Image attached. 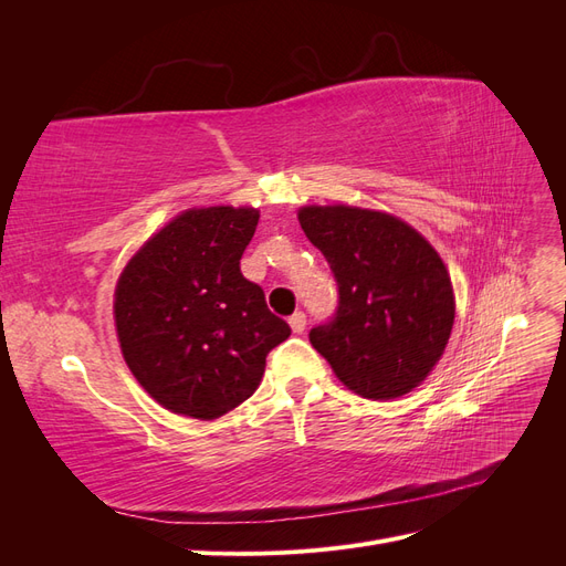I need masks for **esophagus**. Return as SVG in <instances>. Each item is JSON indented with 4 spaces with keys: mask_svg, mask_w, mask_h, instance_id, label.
<instances>
[{
    "mask_svg": "<svg viewBox=\"0 0 566 566\" xmlns=\"http://www.w3.org/2000/svg\"><path fill=\"white\" fill-rule=\"evenodd\" d=\"M287 323H290V328H293V333H304V328H306V316H304V312H295L293 316L287 318Z\"/></svg>",
    "mask_w": 566,
    "mask_h": 566,
    "instance_id": "34e87169",
    "label": "esophagus"
}]
</instances>
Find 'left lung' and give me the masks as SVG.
Wrapping results in <instances>:
<instances>
[{"label": "left lung", "instance_id": "obj_1", "mask_svg": "<svg viewBox=\"0 0 566 566\" xmlns=\"http://www.w3.org/2000/svg\"><path fill=\"white\" fill-rule=\"evenodd\" d=\"M297 217L339 295L335 316L312 328V347L358 397H403L430 375L451 337L455 300L441 256L387 212L310 205Z\"/></svg>", "mask_w": 566, "mask_h": 566}]
</instances>
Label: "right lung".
<instances>
[{
	"mask_svg": "<svg viewBox=\"0 0 566 566\" xmlns=\"http://www.w3.org/2000/svg\"><path fill=\"white\" fill-rule=\"evenodd\" d=\"M260 212L186 210L136 252L115 287V328L134 378L172 413L214 420L260 387L290 335L241 273Z\"/></svg>",
	"mask_w": 566,
	"mask_h": 566,
	"instance_id": "obj_1",
	"label": "right lung"
}]
</instances>
